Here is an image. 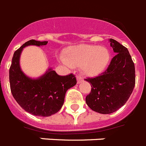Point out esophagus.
Returning <instances> with one entry per match:
<instances>
[{"mask_svg": "<svg viewBox=\"0 0 146 146\" xmlns=\"http://www.w3.org/2000/svg\"><path fill=\"white\" fill-rule=\"evenodd\" d=\"M76 78H77V81H78V83H80V82H82V81L84 80V78H82V76H80V75H77Z\"/></svg>", "mask_w": 146, "mask_h": 146, "instance_id": "34e87169", "label": "esophagus"}]
</instances>
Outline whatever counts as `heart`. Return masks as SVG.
I'll list each match as a JSON object with an SVG mask.
<instances>
[{
  "instance_id": "b5f03b06",
  "label": "heart",
  "mask_w": 146,
  "mask_h": 146,
  "mask_svg": "<svg viewBox=\"0 0 146 146\" xmlns=\"http://www.w3.org/2000/svg\"><path fill=\"white\" fill-rule=\"evenodd\" d=\"M110 58V51L106 47L82 44L69 48L65 60L70 66H81L85 74L96 76L106 68Z\"/></svg>"
}]
</instances>
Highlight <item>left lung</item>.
Segmentation results:
<instances>
[{
    "instance_id": "left-lung-1",
    "label": "left lung",
    "mask_w": 146,
    "mask_h": 146,
    "mask_svg": "<svg viewBox=\"0 0 146 146\" xmlns=\"http://www.w3.org/2000/svg\"><path fill=\"white\" fill-rule=\"evenodd\" d=\"M110 42L116 55L107 69L95 78L84 79L92 87L86 103L101 114L112 113L123 106L135 85V68L129 50L113 39Z\"/></svg>"
}]
</instances>
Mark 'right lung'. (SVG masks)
Instances as JSON below:
<instances>
[{
    "mask_svg": "<svg viewBox=\"0 0 146 146\" xmlns=\"http://www.w3.org/2000/svg\"><path fill=\"white\" fill-rule=\"evenodd\" d=\"M48 41L31 40L14 53L9 69L11 92L15 101L25 111L40 117H48L56 113L64 104L68 89L76 84V78L70 73L59 76L49 68L38 78H31L25 75L20 66V57L23 48L29 45H47Z\"/></svg>",
    "mask_w": 146,
    "mask_h": 146,
    "instance_id": "add662e5",
    "label": "right lung"
}]
</instances>
